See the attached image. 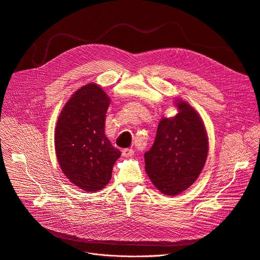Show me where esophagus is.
<instances>
[{
  "label": "esophagus",
  "instance_id": "34e87169",
  "mask_svg": "<svg viewBox=\"0 0 260 260\" xmlns=\"http://www.w3.org/2000/svg\"><path fill=\"white\" fill-rule=\"evenodd\" d=\"M134 150L133 149H123L122 150V155L125 156V157H129V156H133L134 155Z\"/></svg>",
  "mask_w": 260,
  "mask_h": 260
}]
</instances>
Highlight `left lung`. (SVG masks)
I'll return each instance as SVG.
<instances>
[{
    "label": "left lung",
    "instance_id": "1",
    "mask_svg": "<svg viewBox=\"0 0 260 260\" xmlns=\"http://www.w3.org/2000/svg\"><path fill=\"white\" fill-rule=\"evenodd\" d=\"M178 113L162 117L152 148L145 153V169L154 187L176 196L200 176L208 155V136L199 113L186 101L176 99Z\"/></svg>",
    "mask_w": 260,
    "mask_h": 260
}]
</instances>
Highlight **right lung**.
<instances>
[{"mask_svg": "<svg viewBox=\"0 0 260 260\" xmlns=\"http://www.w3.org/2000/svg\"><path fill=\"white\" fill-rule=\"evenodd\" d=\"M111 99L100 85H82L66 102L55 128V152L65 177L85 192L102 190L121 153L105 135Z\"/></svg>", "mask_w": 260, "mask_h": 260, "instance_id": "obj_1", "label": "right lung"}]
</instances>
